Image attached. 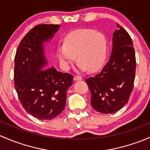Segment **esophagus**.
<instances>
[{"mask_svg": "<svg viewBox=\"0 0 150 150\" xmlns=\"http://www.w3.org/2000/svg\"><path fill=\"white\" fill-rule=\"evenodd\" d=\"M74 80V81H80V80H81V77L79 76H75Z\"/></svg>", "mask_w": 150, "mask_h": 150, "instance_id": "esophagus-1", "label": "esophagus"}]
</instances>
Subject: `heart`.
Masks as SVG:
<instances>
[{"instance_id": "1", "label": "heart", "mask_w": 150, "mask_h": 150, "mask_svg": "<svg viewBox=\"0 0 150 150\" xmlns=\"http://www.w3.org/2000/svg\"><path fill=\"white\" fill-rule=\"evenodd\" d=\"M57 55L64 70L71 69L76 61L81 71L89 69L94 71L100 69L107 55V41L101 32L92 29H82L69 34L64 45H60Z\"/></svg>"}]
</instances>
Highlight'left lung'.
Wrapping results in <instances>:
<instances>
[{"label":"left lung","mask_w":150,"mask_h":150,"mask_svg":"<svg viewBox=\"0 0 150 150\" xmlns=\"http://www.w3.org/2000/svg\"><path fill=\"white\" fill-rule=\"evenodd\" d=\"M112 35L108 62L101 71L86 82L91 92V105L101 113H113L129 101L134 87L136 57L130 35L121 26Z\"/></svg>","instance_id":"obj_1"}]
</instances>
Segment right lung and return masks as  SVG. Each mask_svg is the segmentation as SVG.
Here are the masks:
<instances>
[{
    "label": "right lung",
    "mask_w": 150,
    "mask_h": 150,
    "mask_svg": "<svg viewBox=\"0 0 150 150\" xmlns=\"http://www.w3.org/2000/svg\"><path fill=\"white\" fill-rule=\"evenodd\" d=\"M59 27H35L21 40L15 56L14 86L18 99L25 110L40 120H51L63 112L66 92L73 83L71 74L49 68L45 55L44 42L51 40Z\"/></svg>",
    "instance_id": "1"
}]
</instances>
